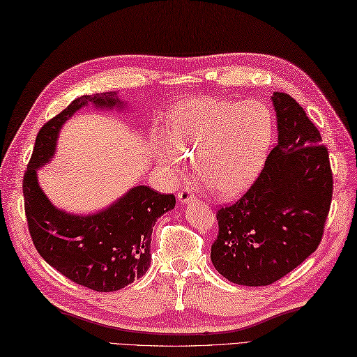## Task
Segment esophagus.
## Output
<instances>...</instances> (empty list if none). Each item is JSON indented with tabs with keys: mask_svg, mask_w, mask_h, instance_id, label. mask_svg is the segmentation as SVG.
<instances>
[{
	"mask_svg": "<svg viewBox=\"0 0 357 357\" xmlns=\"http://www.w3.org/2000/svg\"><path fill=\"white\" fill-rule=\"evenodd\" d=\"M178 201L181 202V204H188V202H190V201H195V195L192 194V189H189V188L181 189L178 192Z\"/></svg>",
	"mask_w": 357,
	"mask_h": 357,
	"instance_id": "1",
	"label": "esophagus"
}]
</instances>
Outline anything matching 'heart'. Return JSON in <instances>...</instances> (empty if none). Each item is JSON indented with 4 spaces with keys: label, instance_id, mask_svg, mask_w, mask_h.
<instances>
[{
    "label": "heart",
    "instance_id": "obj_1",
    "mask_svg": "<svg viewBox=\"0 0 357 357\" xmlns=\"http://www.w3.org/2000/svg\"><path fill=\"white\" fill-rule=\"evenodd\" d=\"M167 138L155 146L160 167L172 172L195 160L210 192L231 195L261 168L272 146L273 117L264 103L195 98L177 105L167 121Z\"/></svg>",
    "mask_w": 357,
    "mask_h": 357
}]
</instances>
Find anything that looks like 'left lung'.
I'll use <instances>...</instances> for the list:
<instances>
[{
    "label": "left lung",
    "instance_id": "left-lung-1",
    "mask_svg": "<svg viewBox=\"0 0 357 357\" xmlns=\"http://www.w3.org/2000/svg\"><path fill=\"white\" fill-rule=\"evenodd\" d=\"M278 142L250 188L218 208L210 258L228 281L259 287L281 279L319 248L333 176L320 132L291 96L273 94Z\"/></svg>",
    "mask_w": 357,
    "mask_h": 357
}]
</instances>
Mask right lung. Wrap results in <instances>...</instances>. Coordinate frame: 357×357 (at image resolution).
Returning a JSON list of instances; mask_svg holds the SVG:
<instances>
[{
	"instance_id": "1",
	"label": "right lung",
	"mask_w": 357,
	"mask_h": 357,
	"mask_svg": "<svg viewBox=\"0 0 357 357\" xmlns=\"http://www.w3.org/2000/svg\"><path fill=\"white\" fill-rule=\"evenodd\" d=\"M89 102L115 107L119 99L115 93L82 96L43 124L24 176V207L28 231L45 261L75 284L109 293L146 275L153 227L174 208L176 197L137 186L107 210L85 218L64 213L51 204L38 188L36 169L54 155L64 121Z\"/></svg>"
}]
</instances>
